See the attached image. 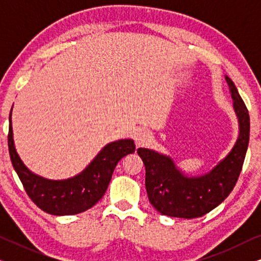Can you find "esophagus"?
Returning <instances> with one entry per match:
<instances>
[{"label":"esophagus","mask_w":261,"mask_h":261,"mask_svg":"<svg viewBox=\"0 0 261 261\" xmlns=\"http://www.w3.org/2000/svg\"><path fill=\"white\" fill-rule=\"evenodd\" d=\"M151 140V135L147 130L145 129H140L135 135V144L138 146H144L147 144V142Z\"/></svg>","instance_id":"obj_1"}]
</instances>
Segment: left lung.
Instances as JSON below:
<instances>
[{
	"instance_id": "left-lung-1",
	"label": "left lung",
	"mask_w": 261,
	"mask_h": 261,
	"mask_svg": "<svg viewBox=\"0 0 261 261\" xmlns=\"http://www.w3.org/2000/svg\"><path fill=\"white\" fill-rule=\"evenodd\" d=\"M239 121V137L231 151L202 176H187L169 155L138 148L146 169L145 185L151 204L162 214L196 219L212 212L228 197L237 184L249 141V115L238 89L226 76Z\"/></svg>"
}]
</instances>
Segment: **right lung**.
I'll return each mask as SVG.
<instances>
[{"label": "right lung", "mask_w": 261, "mask_h": 261, "mask_svg": "<svg viewBox=\"0 0 261 261\" xmlns=\"http://www.w3.org/2000/svg\"><path fill=\"white\" fill-rule=\"evenodd\" d=\"M8 147L10 160L30 198L44 212L52 215H74L94 206L103 197L115 166L124 155L135 151L132 139L106 145L94 160L76 176L53 180L32 172L17 154L13 139L12 110L9 115Z\"/></svg>", "instance_id": "add662e5"}]
</instances>
